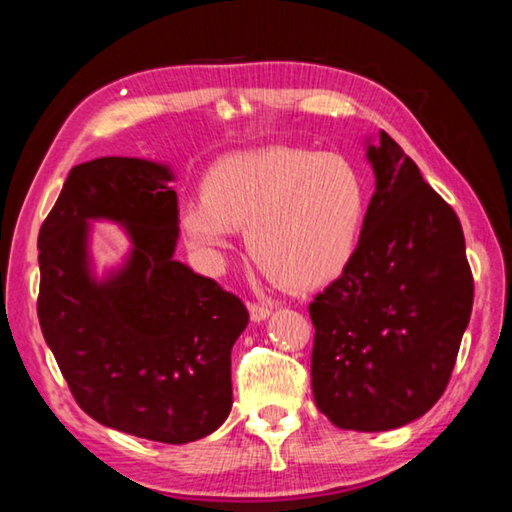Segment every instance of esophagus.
<instances>
[{"label": "esophagus", "instance_id": "esophagus-1", "mask_svg": "<svg viewBox=\"0 0 512 512\" xmlns=\"http://www.w3.org/2000/svg\"><path fill=\"white\" fill-rule=\"evenodd\" d=\"M248 311H250V318H253L255 323H259V320L268 318V314H271V307H268V305H262V302L250 300V302H248Z\"/></svg>", "mask_w": 512, "mask_h": 512}]
</instances>
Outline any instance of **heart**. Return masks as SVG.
I'll return each instance as SVG.
<instances>
[{
	"label": "heart",
	"mask_w": 512,
	"mask_h": 512,
	"mask_svg": "<svg viewBox=\"0 0 512 512\" xmlns=\"http://www.w3.org/2000/svg\"><path fill=\"white\" fill-rule=\"evenodd\" d=\"M366 219L359 171L336 153L296 146L225 155L205 171L201 196L180 207L189 244L221 262L246 230L255 264L291 291L336 280L352 262Z\"/></svg>",
	"instance_id": "heart-1"
}]
</instances>
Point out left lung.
<instances>
[{
	"label": "left lung",
	"instance_id": "1",
	"mask_svg": "<svg viewBox=\"0 0 512 512\" xmlns=\"http://www.w3.org/2000/svg\"><path fill=\"white\" fill-rule=\"evenodd\" d=\"M377 187L352 262L309 305L311 391L339 429H397L445 393L472 314L474 277L452 205L381 131Z\"/></svg>",
	"mask_w": 512,
	"mask_h": 512
}]
</instances>
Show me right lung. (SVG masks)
<instances>
[{"mask_svg": "<svg viewBox=\"0 0 512 512\" xmlns=\"http://www.w3.org/2000/svg\"><path fill=\"white\" fill-rule=\"evenodd\" d=\"M167 167L99 158L69 171L38 235V320L76 404L106 427L185 445L232 409L230 350L248 309L173 259L178 196ZM88 218L127 225L134 255L117 276L87 273Z\"/></svg>", "mask_w": 512, "mask_h": 512, "instance_id": "right-lung-1", "label": "right lung"}]
</instances>
